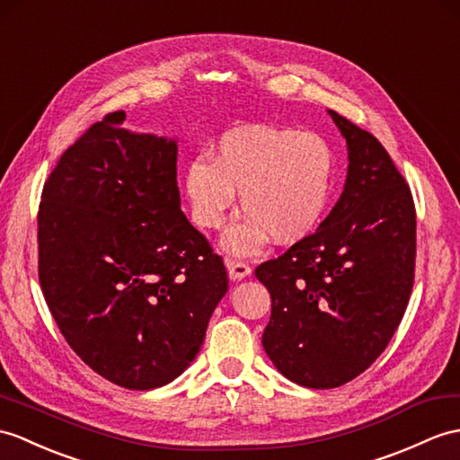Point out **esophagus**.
<instances>
[{
  "label": "esophagus",
  "instance_id": "34e87169",
  "mask_svg": "<svg viewBox=\"0 0 460 460\" xmlns=\"http://www.w3.org/2000/svg\"><path fill=\"white\" fill-rule=\"evenodd\" d=\"M227 272H229V279L233 282H239L243 279H247V276L252 272L249 264L244 262H237V261H227Z\"/></svg>",
  "mask_w": 460,
  "mask_h": 460
}]
</instances>
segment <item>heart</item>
Returning <instances> with one entry per match:
<instances>
[{"instance_id":"1","label":"heart","mask_w":460,"mask_h":460,"mask_svg":"<svg viewBox=\"0 0 460 460\" xmlns=\"http://www.w3.org/2000/svg\"><path fill=\"white\" fill-rule=\"evenodd\" d=\"M337 160L323 137L294 127L249 125L223 135L211 158H191L184 191L199 227L219 229L241 194L247 213L223 237L231 254H256L269 237L294 244L322 223L335 186Z\"/></svg>"}]
</instances>
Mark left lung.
Returning a JSON list of instances; mask_svg holds the SVG:
<instances>
[{
  "label": "left lung",
  "mask_w": 460,
  "mask_h": 460,
  "mask_svg": "<svg viewBox=\"0 0 460 460\" xmlns=\"http://www.w3.org/2000/svg\"><path fill=\"white\" fill-rule=\"evenodd\" d=\"M347 141L343 194L309 237L254 270L272 297L262 347L300 386L357 378L388 347L413 286L411 191L375 135L327 110Z\"/></svg>",
  "instance_id": "obj_1"
}]
</instances>
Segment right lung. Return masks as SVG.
<instances>
[{
  "instance_id": "right-lung-1",
  "label": "right lung",
  "mask_w": 460,
  "mask_h": 460,
  "mask_svg": "<svg viewBox=\"0 0 460 460\" xmlns=\"http://www.w3.org/2000/svg\"><path fill=\"white\" fill-rule=\"evenodd\" d=\"M105 115L58 160L39 208V280L74 352L129 390L196 358L227 272L180 209L176 138Z\"/></svg>"
}]
</instances>
